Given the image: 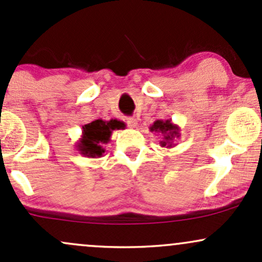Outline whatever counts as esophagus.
<instances>
[{
    "label": "esophagus",
    "instance_id": "esophagus-1",
    "mask_svg": "<svg viewBox=\"0 0 262 262\" xmlns=\"http://www.w3.org/2000/svg\"><path fill=\"white\" fill-rule=\"evenodd\" d=\"M127 123L130 128H137L138 121L135 118H127Z\"/></svg>",
    "mask_w": 262,
    "mask_h": 262
}]
</instances>
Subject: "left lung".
Returning <instances> with one entry per match:
<instances>
[{"mask_svg":"<svg viewBox=\"0 0 262 262\" xmlns=\"http://www.w3.org/2000/svg\"><path fill=\"white\" fill-rule=\"evenodd\" d=\"M150 132H155V133H161L162 140H160V145L162 148H172L176 144L173 141L177 138H180V127L177 124H173L171 119H158L150 125Z\"/></svg>","mask_w":262,"mask_h":262,"instance_id":"1","label":"left lung"}]
</instances>
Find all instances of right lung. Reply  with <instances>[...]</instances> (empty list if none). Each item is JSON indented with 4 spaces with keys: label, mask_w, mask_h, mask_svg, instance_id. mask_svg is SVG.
Segmentation results:
<instances>
[{
    "label": "right lung",
    "mask_w": 262,
    "mask_h": 262,
    "mask_svg": "<svg viewBox=\"0 0 262 262\" xmlns=\"http://www.w3.org/2000/svg\"><path fill=\"white\" fill-rule=\"evenodd\" d=\"M123 127L124 123L117 119H96L89 124L82 125V135L76 143V149L86 158H101L104 152L102 145L111 140L113 130L123 129Z\"/></svg>",
    "instance_id": "add662e5"
}]
</instances>
